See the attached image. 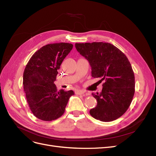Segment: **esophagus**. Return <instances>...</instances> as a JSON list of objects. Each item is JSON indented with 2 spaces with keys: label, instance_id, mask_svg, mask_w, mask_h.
<instances>
[{
  "label": "esophagus",
  "instance_id": "obj_1",
  "mask_svg": "<svg viewBox=\"0 0 156 156\" xmlns=\"http://www.w3.org/2000/svg\"><path fill=\"white\" fill-rule=\"evenodd\" d=\"M84 91H83V90H76L75 91V94H77V95H81V94H84Z\"/></svg>",
  "mask_w": 156,
  "mask_h": 156
}]
</instances>
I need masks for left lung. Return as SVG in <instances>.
I'll use <instances>...</instances> for the list:
<instances>
[{
  "mask_svg": "<svg viewBox=\"0 0 156 156\" xmlns=\"http://www.w3.org/2000/svg\"><path fill=\"white\" fill-rule=\"evenodd\" d=\"M79 53L89 62L92 76L100 78L103 88L92 95L97 105L90 115L102 122H111L123 115L135 94V75L127 56L116 47L105 42L75 44Z\"/></svg>",
  "mask_w": 156,
  "mask_h": 156,
  "instance_id": "8db88e82",
  "label": "left lung"
}]
</instances>
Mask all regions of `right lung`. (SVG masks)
<instances>
[{"instance_id":"1","label":"right lung","mask_w":156,"mask_h":156,"mask_svg":"<svg viewBox=\"0 0 156 156\" xmlns=\"http://www.w3.org/2000/svg\"><path fill=\"white\" fill-rule=\"evenodd\" d=\"M73 48L69 43L42 47L32 56L23 73V88L30 109L44 121L58 119L64 112L73 90L57 91L54 81L60 65Z\"/></svg>"}]
</instances>
